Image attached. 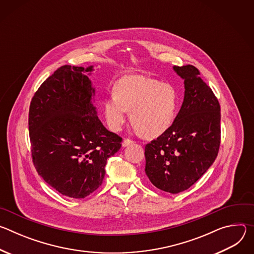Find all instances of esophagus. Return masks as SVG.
Wrapping results in <instances>:
<instances>
[{
  "instance_id": "34e87169",
  "label": "esophagus",
  "mask_w": 254,
  "mask_h": 254,
  "mask_svg": "<svg viewBox=\"0 0 254 254\" xmlns=\"http://www.w3.org/2000/svg\"><path fill=\"white\" fill-rule=\"evenodd\" d=\"M131 143H133V140H131L129 138H125L124 141H123V147H127V146H129V144H131Z\"/></svg>"
}]
</instances>
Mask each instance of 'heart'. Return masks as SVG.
<instances>
[{
    "label": "heart",
    "mask_w": 254,
    "mask_h": 254,
    "mask_svg": "<svg viewBox=\"0 0 254 254\" xmlns=\"http://www.w3.org/2000/svg\"><path fill=\"white\" fill-rule=\"evenodd\" d=\"M179 102V92L172 84L134 74L119 81L116 91L104 99L103 110L113 130H120L131 112L135 128L144 136L157 137L174 123Z\"/></svg>",
    "instance_id": "obj_1"
}]
</instances>
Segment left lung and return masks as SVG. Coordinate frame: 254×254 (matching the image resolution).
Masks as SVG:
<instances>
[{
  "label": "left lung",
  "instance_id": "left-lung-1",
  "mask_svg": "<svg viewBox=\"0 0 254 254\" xmlns=\"http://www.w3.org/2000/svg\"><path fill=\"white\" fill-rule=\"evenodd\" d=\"M185 95L170 128L146 144V174L158 189L177 194L189 189L218 155L220 104L193 65L174 66Z\"/></svg>",
  "mask_w": 254,
  "mask_h": 254
}]
</instances>
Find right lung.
Returning <instances> with one entry per match:
<instances>
[{
  "instance_id": "obj_1",
  "label": "right lung",
  "mask_w": 254,
  "mask_h": 254,
  "mask_svg": "<svg viewBox=\"0 0 254 254\" xmlns=\"http://www.w3.org/2000/svg\"><path fill=\"white\" fill-rule=\"evenodd\" d=\"M87 68L59 67L35 92L29 110L32 160L45 182L60 194L82 199L101 186L107 160L123 138L107 130L91 99Z\"/></svg>"
}]
</instances>
